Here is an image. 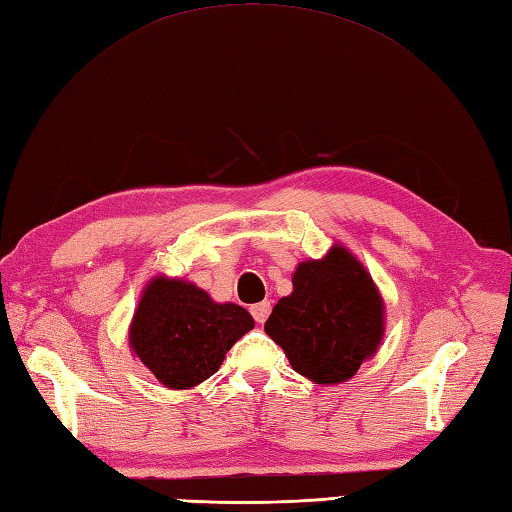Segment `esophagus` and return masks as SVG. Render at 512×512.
I'll return each mask as SVG.
<instances>
[{"mask_svg": "<svg viewBox=\"0 0 512 512\" xmlns=\"http://www.w3.org/2000/svg\"><path fill=\"white\" fill-rule=\"evenodd\" d=\"M269 313H271V304L265 300V302H258V304H254L252 306V315H254V320L258 322V324H263L267 317H269Z\"/></svg>", "mask_w": 512, "mask_h": 512, "instance_id": "obj_1", "label": "esophagus"}]
</instances>
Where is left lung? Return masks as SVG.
I'll use <instances>...</instances> for the list:
<instances>
[{
  "instance_id": "obj_1",
  "label": "left lung",
  "mask_w": 512,
  "mask_h": 512,
  "mask_svg": "<svg viewBox=\"0 0 512 512\" xmlns=\"http://www.w3.org/2000/svg\"><path fill=\"white\" fill-rule=\"evenodd\" d=\"M293 291L280 298L265 333L291 368L313 383L352 379L385 335V302L370 271L342 243L293 271Z\"/></svg>"
}]
</instances>
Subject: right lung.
<instances>
[{"label":"right lung","instance_id":"right-lung-1","mask_svg":"<svg viewBox=\"0 0 512 512\" xmlns=\"http://www.w3.org/2000/svg\"><path fill=\"white\" fill-rule=\"evenodd\" d=\"M254 317L234 302H214L195 282L155 276L129 324V348L170 390L210 379Z\"/></svg>","mask_w":512,"mask_h":512}]
</instances>
